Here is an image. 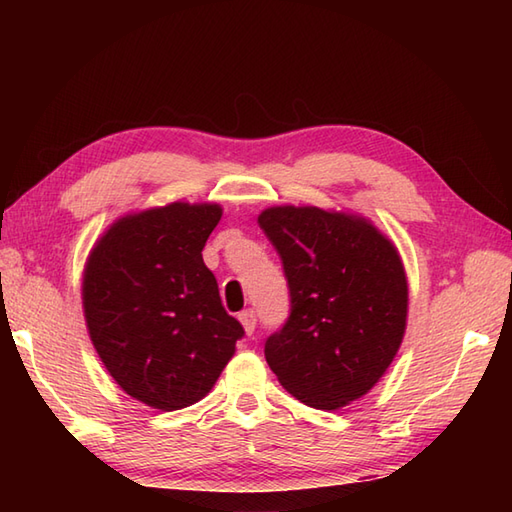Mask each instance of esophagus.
<instances>
[{"instance_id": "obj_1", "label": "esophagus", "mask_w": 512, "mask_h": 512, "mask_svg": "<svg viewBox=\"0 0 512 512\" xmlns=\"http://www.w3.org/2000/svg\"><path fill=\"white\" fill-rule=\"evenodd\" d=\"M239 323H242V328H244V332L246 334H253L255 332V312L253 310H244V312H239Z\"/></svg>"}]
</instances>
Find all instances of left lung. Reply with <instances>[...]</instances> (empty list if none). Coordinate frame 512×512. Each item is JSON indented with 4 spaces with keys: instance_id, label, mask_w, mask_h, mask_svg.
<instances>
[{
    "instance_id": "obj_1",
    "label": "left lung",
    "mask_w": 512,
    "mask_h": 512,
    "mask_svg": "<svg viewBox=\"0 0 512 512\" xmlns=\"http://www.w3.org/2000/svg\"><path fill=\"white\" fill-rule=\"evenodd\" d=\"M284 262L290 317L266 361L303 405L336 411L372 389L407 330L409 286L394 242L363 215L268 206L257 217Z\"/></svg>"
}]
</instances>
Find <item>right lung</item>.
Returning <instances> with one entry per match:
<instances>
[{
  "mask_svg": "<svg viewBox=\"0 0 512 512\" xmlns=\"http://www.w3.org/2000/svg\"><path fill=\"white\" fill-rule=\"evenodd\" d=\"M220 217L215 202L127 213L85 262L81 297L94 350L118 387L151 409L202 400L244 334L202 259Z\"/></svg>",
  "mask_w": 512,
  "mask_h": 512,
  "instance_id": "obj_1",
  "label": "right lung"
}]
</instances>
